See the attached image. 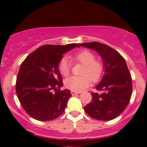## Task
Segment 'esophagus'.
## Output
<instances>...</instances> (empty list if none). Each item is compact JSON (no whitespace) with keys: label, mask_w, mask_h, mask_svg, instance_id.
<instances>
[{"label":"esophagus","mask_w":147,"mask_h":147,"mask_svg":"<svg viewBox=\"0 0 147 147\" xmlns=\"http://www.w3.org/2000/svg\"><path fill=\"white\" fill-rule=\"evenodd\" d=\"M79 94V93H78V92H73V91L71 92V94H72V96L75 95V94Z\"/></svg>","instance_id":"obj_1"}]
</instances>
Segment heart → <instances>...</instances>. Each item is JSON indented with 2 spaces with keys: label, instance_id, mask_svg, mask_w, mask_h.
<instances>
[{
  "label": "heart",
  "instance_id": "heart-1",
  "mask_svg": "<svg viewBox=\"0 0 147 147\" xmlns=\"http://www.w3.org/2000/svg\"><path fill=\"white\" fill-rule=\"evenodd\" d=\"M75 61L82 63L84 67L81 72V76H72L65 80L67 88L73 92H80L88 87L90 79L96 82L100 79L104 71L103 64L95 60V55L87 50H82L72 57ZM60 74L67 77L71 72V63L67 57H63L58 65Z\"/></svg>",
  "mask_w": 147,
  "mask_h": 147
}]
</instances>
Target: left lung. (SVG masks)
Wrapping results in <instances>:
<instances>
[{"mask_svg": "<svg viewBox=\"0 0 147 147\" xmlns=\"http://www.w3.org/2000/svg\"><path fill=\"white\" fill-rule=\"evenodd\" d=\"M80 46L95 50L102 57L105 74L92 92V101L84 107L93 119L109 121L119 116L129 102L132 82L125 60L117 50L98 42H85Z\"/></svg>", "mask_w": 147, "mask_h": 147, "instance_id": "1", "label": "left lung"}]
</instances>
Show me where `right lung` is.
Here are the masks:
<instances>
[{
	"label": "right lung",
	"mask_w": 147,
	"mask_h": 147,
	"mask_svg": "<svg viewBox=\"0 0 147 147\" xmlns=\"http://www.w3.org/2000/svg\"><path fill=\"white\" fill-rule=\"evenodd\" d=\"M76 47L79 44L40 46L22 63L16 94L24 110L33 119L50 121L64 112L72 95L69 90H60L63 82L58 65L63 55Z\"/></svg>",
	"instance_id": "obj_1"
}]
</instances>
